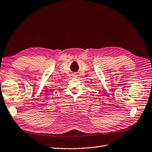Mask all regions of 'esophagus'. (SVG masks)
<instances>
[{"label":"esophagus","mask_w":152,"mask_h":152,"mask_svg":"<svg viewBox=\"0 0 152 152\" xmlns=\"http://www.w3.org/2000/svg\"><path fill=\"white\" fill-rule=\"evenodd\" d=\"M73 77H77V74H76V73H73Z\"/></svg>","instance_id":"obj_1"}]
</instances>
